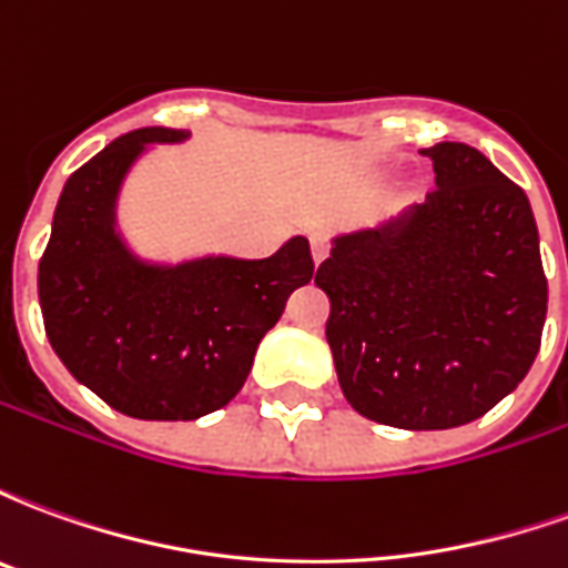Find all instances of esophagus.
Here are the masks:
<instances>
[{
    "mask_svg": "<svg viewBox=\"0 0 568 568\" xmlns=\"http://www.w3.org/2000/svg\"><path fill=\"white\" fill-rule=\"evenodd\" d=\"M310 248H313V261L320 264V261L328 258V252H332V236L325 234V231H313V234H310Z\"/></svg>",
    "mask_w": 568,
    "mask_h": 568,
    "instance_id": "obj_1",
    "label": "esophagus"
}]
</instances>
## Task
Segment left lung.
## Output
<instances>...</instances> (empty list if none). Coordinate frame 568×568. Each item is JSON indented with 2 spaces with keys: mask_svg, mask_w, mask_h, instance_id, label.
<instances>
[{
  "mask_svg": "<svg viewBox=\"0 0 568 568\" xmlns=\"http://www.w3.org/2000/svg\"><path fill=\"white\" fill-rule=\"evenodd\" d=\"M435 187L381 231L341 236L316 271L346 402L395 428L484 417L532 368L548 276L524 187L465 142L423 149Z\"/></svg>",
  "mask_w": 568,
  "mask_h": 568,
  "instance_id": "left-lung-1",
  "label": "left lung"
}]
</instances>
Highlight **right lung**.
<instances>
[{
    "label": "right lung",
    "mask_w": 568,
    "mask_h": 568,
    "mask_svg": "<svg viewBox=\"0 0 568 568\" xmlns=\"http://www.w3.org/2000/svg\"><path fill=\"white\" fill-rule=\"evenodd\" d=\"M185 130L142 128L69 175L39 261L44 334L69 374L136 419H197L234 398L261 337L313 280L304 236L261 261L203 258L149 267L112 227L121 179L145 142Z\"/></svg>",
    "instance_id": "add662e5"
}]
</instances>
